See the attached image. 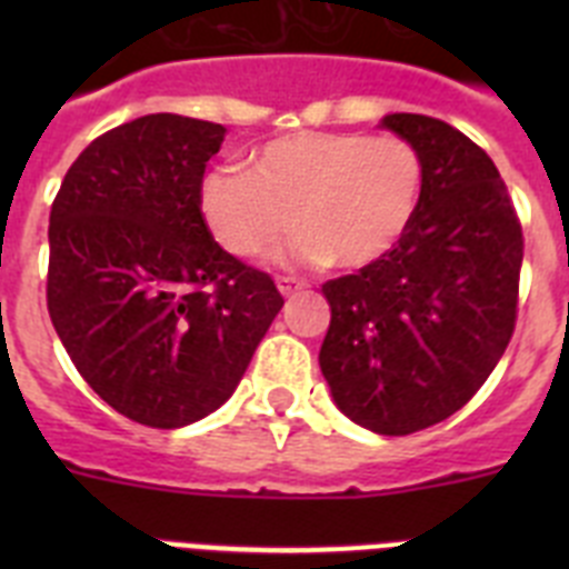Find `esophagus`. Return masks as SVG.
<instances>
[{"label":"esophagus","instance_id":"34e87169","mask_svg":"<svg viewBox=\"0 0 569 569\" xmlns=\"http://www.w3.org/2000/svg\"><path fill=\"white\" fill-rule=\"evenodd\" d=\"M276 288H279L281 296H293L299 293V290H305V281L290 279V276H279V279H276Z\"/></svg>","mask_w":569,"mask_h":569}]
</instances>
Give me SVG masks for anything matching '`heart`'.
Listing matches in <instances>:
<instances>
[{"label": "heart", "mask_w": 569, "mask_h": 569, "mask_svg": "<svg viewBox=\"0 0 569 569\" xmlns=\"http://www.w3.org/2000/svg\"><path fill=\"white\" fill-rule=\"evenodd\" d=\"M425 190V162L401 136L299 130L261 144L250 170H210L199 213L228 253L250 259L299 236V264L367 268L410 230Z\"/></svg>", "instance_id": "obj_1"}]
</instances>
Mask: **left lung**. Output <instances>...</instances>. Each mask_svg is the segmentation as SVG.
<instances>
[{
    "instance_id": "8db88e82",
    "label": "left lung",
    "mask_w": 569,
    "mask_h": 569,
    "mask_svg": "<svg viewBox=\"0 0 569 569\" xmlns=\"http://www.w3.org/2000/svg\"><path fill=\"white\" fill-rule=\"evenodd\" d=\"M381 128L419 150L425 190L385 259L321 284L319 367L347 419L407 436L461 410L505 356L525 239L499 170L461 130L421 113Z\"/></svg>"
}]
</instances>
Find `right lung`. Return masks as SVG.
Masks as SVG:
<instances>
[{
    "label": "right lung",
    "mask_w": 569,
    "mask_h": 569,
    "mask_svg": "<svg viewBox=\"0 0 569 569\" xmlns=\"http://www.w3.org/2000/svg\"><path fill=\"white\" fill-rule=\"evenodd\" d=\"M224 133L176 113L119 124L79 153L50 208V321L99 399L139 425L219 410L284 305L199 213Z\"/></svg>",
    "instance_id": "add662e5"
}]
</instances>
